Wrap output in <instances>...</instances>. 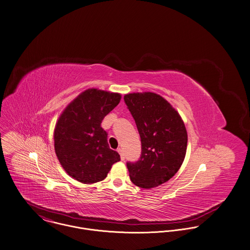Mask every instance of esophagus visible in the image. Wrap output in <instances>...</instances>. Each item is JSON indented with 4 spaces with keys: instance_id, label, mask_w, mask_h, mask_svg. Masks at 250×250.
Returning <instances> with one entry per match:
<instances>
[{
    "instance_id": "1",
    "label": "esophagus",
    "mask_w": 250,
    "mask_h": 250,
    "mask_svg": "<svg viewBox=\"0 0 250 250\" xmlns=\"http://www.w3.org/2000/svg\"><path fill=\"white\" fill-rule=\"evenodd\" d=\"M118 152L120 153L121 155V159L124 161L125 160V153H124V150L122 148H118Z\"/></svg>"
}]
</instances>
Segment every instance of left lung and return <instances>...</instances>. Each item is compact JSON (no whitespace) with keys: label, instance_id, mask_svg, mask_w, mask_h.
I'll use <instances>...</instances> for the list:
<instances>
[{"label":"left lung","instance_id":"1","mask_svg":"<svg viewBox=\"0 0 250 250\" xmlns=\"http://www.w3.org/2000/svg\"><path fill=\"white\" fill-rule=\"evenodd\" d=\"M124 99L142 143L139 161L126 164L130 180L143 189L160 186L178 171L184 161L188 143L184 122L158 94L130 93Z\"/></svg>","mask_w":250,"mask_h":250}]
</instances>
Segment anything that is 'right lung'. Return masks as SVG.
<instances>
[{
	"mask_svg": "<svg viewBox=\"0 0 250 250\" xmlns=\"http://www.w3.org/2000/svg\"><path fill=\"white\" fill-rule=\"evenodd\" d=\"M122 95L89 88L60 114L54 130L55 150L64 170L72 178L92 184L104 180L112 165L121 160L109 147L104 118L120 103Z\"/></svg>",
	"mask_w": 250,
	"mask_h": 250,
	"instance_id": "add662e5",
	"label": "right lung"
}]
</instances>
